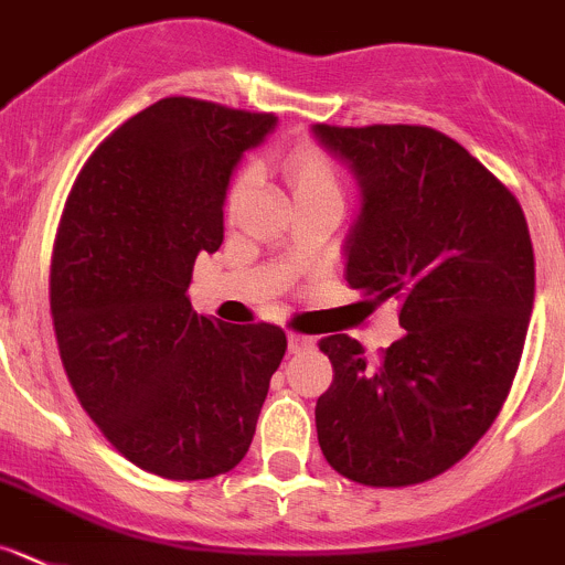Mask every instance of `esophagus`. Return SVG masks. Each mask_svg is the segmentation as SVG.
<instances>
[{"label":"esophagus","mask_w":565,"mask_h":565,"mask_svg":"<svg viewBox=\"0 0 565 565\" xmlns=\"http://www.w3.org/2000/svg\"><path fill=\"white\" fill-rule=\"evenodd\" d=\"M287 344H289V353H303V350H309L311 344H315V339L300 337V333H289Z\"/></svg>","instance_id":"esophagus-1"}]
</instances>
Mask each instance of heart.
I'll list each match as a JSON object with an SVG mask.
<instances>
[{
  "instance_id": "heart-1",
  "label": "heart",
  "mask_w": 565,
  "mask_h": 565,
  "mask_svg": "<svg viewBox=\"0 0 565 565\" xmlns=\"http://www.w3.org/2000/svg\"><path fill=\"white\" fill-rule=\"evenodd\" d=\"M284 173L292 188L295 201H315V199H342V173L337 162L320 149H295L284 162ZM250 188V173H239L226 193V215L232 217L237 206L243 204L245 193Z\"/></svg>"
}]
</instances>
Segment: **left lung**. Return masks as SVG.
Instances as JSON below:
<instances>
[{"instance_id":"obj_1","label":"left lung","mask_w":565,"mask_h":565,"mask_svg":"<svg viewBox=\"0 0 565 565\" xmlns=\"http://www.w3.org/2000/svg\"><path fill=\"white\" fill-rule=\"evenodd\" d=\"M311 131L359 182L344 278L370 306L397 303L405 331L381 359L348 333L322 339L333 383L315 408L320 450L355 483H425L483 439L511 392L535 298L527 221L428 126Z\"/></svg>"}]
</instances>
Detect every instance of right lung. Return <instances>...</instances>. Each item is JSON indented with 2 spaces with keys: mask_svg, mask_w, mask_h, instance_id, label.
Returning <instances> with one entry per match:
<instances>
[{
  "mask_svg": "<svg viewBox=\"0 0 565 565\" xmlns=\"http://www.w3.org/2000/svg\"><path fill=\"white\" fill-rule=\"evenodd\" d=\"M276 118L171 96L120 124L76 177L52 256L65 375L109 445L168 480L237 467L287 350L281 328L226 326L188 298L223 204Z\"/></svg>",
  "mask_w": 565,
  "mask_h": 565,
  "instance_id": "obj_1",
  "label": "right lung"
}]
</instances>
